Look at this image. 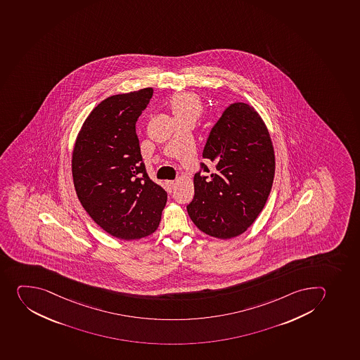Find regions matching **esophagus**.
Wrapping results in <instances>:
<instances>
[{
    "label": "esophagus",
    "instance_id": "34e87169",
    "mask_svg": "<svg viewBox=\"0 0 360 360\" xmlns=\"http://www.w3.org/2000/svg\"><path fill=\"white\" fill-rule=\"evenodd\" d=\"M176 181H165V185H167V190L168 192H172L174 188H175Z\"/></svg>",
    "mask_w": 360,
    "mask_h": 360
}]
</instances>
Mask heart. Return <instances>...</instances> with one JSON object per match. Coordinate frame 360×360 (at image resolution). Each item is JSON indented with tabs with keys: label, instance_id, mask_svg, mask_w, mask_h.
I'll list each match as a JSON object with an SVG mask.
<instances>
[{
	"label": "heart",
	"instance_id": "b5f03b06",
	"mask_svg": "<svg viewBox=\"0 0 360 360\" xmlns=\"http://www.w3.org/2000/svg\"><path fill=\"white\" fill-rule=\"evenodd\" d=\"M172 110L175 118L186 115H195V117H198L201 111V103L198 97L192 94H179L172 98Z\"/></svg>",
	"mask_w": 360,
	"mask_h": 360
}]
</instances>
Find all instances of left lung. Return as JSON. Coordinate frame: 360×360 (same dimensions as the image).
Instances as JSON below:
<instances>
[{
  "label": "left lung",
  "mask_w": 360,
  "mask_h": 360,
  "mask_svg": "<svg viewBox=\"0 0 360 360\" xmlns=\"http://www.w3.org/2000/svg\"><path fill=\"white\" fill-rule=\"evenodd\" d=\"M214 174L201 162L195 197L188 205L193 224L213 238H235L254 224L274 183V152L264 122L252 106L233 103L212 127L202 152Z\"/></svg>",
  "instance_id": "left-lung-1"
}]
</instances>
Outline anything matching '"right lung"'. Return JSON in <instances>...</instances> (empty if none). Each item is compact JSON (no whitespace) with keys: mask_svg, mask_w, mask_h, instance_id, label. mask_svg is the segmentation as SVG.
I'll return each mask as SVG.
<instances>
[{"mask_svg":"<svg viewBox=\"0 0 360 360\" xmlns=\"http://www.w3.org/2000/svg\"><path fill=\"white\" fill-rule=\"evenodd\" d=\"M153 88L111 96L83 122L72 159L79 202L106 233L136 240L159 227L167 192L149 179L136 124Z\"/></svg>","mask_w":360,"mask_h":360,"instance_id":"add662e5","label":"right lung"}]
</instances>
